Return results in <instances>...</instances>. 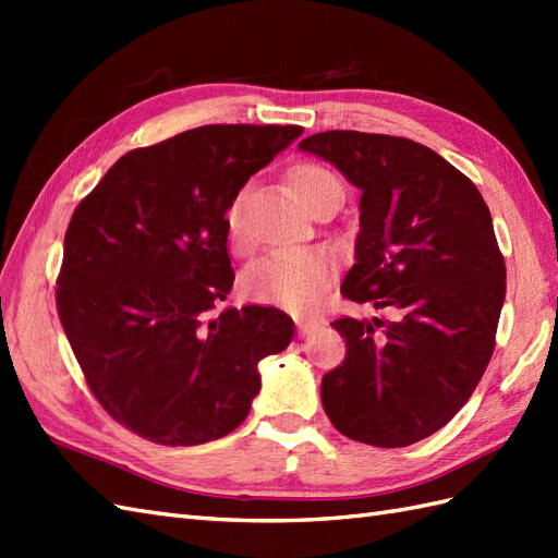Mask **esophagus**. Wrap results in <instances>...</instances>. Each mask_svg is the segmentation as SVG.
<instances>
[{
  "instance_id": "obj_1",
  "label": "esophagus",
  "mask_w": 558,
  "mask_h": 558,
  "mask_svg": "<svg viewBox=\"0 0 558 558\" xmlns=\"http://www.w3.org/2000/svg\"><path fill=\"white\" fill-rule=\"evenodd\" d=\"M318 322H312V318H298V333L300 338H310L316 333Z\"/></svg>"
}]
</instances>
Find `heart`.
Wrapping results in <instances>:
<instances>
[{
    "mask_svg": "<svg viewBox=\"0 0 558 558\" xmlns=\"http://www.w3.org/2000/svg\"><path fill=\"white\" fill-rule=\"evenodd\" d=\"M290 184L306 208H314L318 201L333 192H342L338 177L322 165L300 162L290 170ZM246 192H236L225 208V230L234 248L246 246V220H244ZM336 278V258L324 248H298V252L272 254L260 258L248 268L240 288L246 300L278 306L292 314H306L322 300L324 290Z\"/></svg>",
    "mask_w": 558,
    "mask_h": 558,
    "instance_id": "1",
    "label": "heart"
}]
</instances>
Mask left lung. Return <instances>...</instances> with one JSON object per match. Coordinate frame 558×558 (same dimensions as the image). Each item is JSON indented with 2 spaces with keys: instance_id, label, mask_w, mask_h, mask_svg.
Returning <instances> with one entry per match:
<instances>
[{
  "instance_id": "left-lung-1",
  "label": "left lung",
  "mask_w": 558,
  "mask_h": 558,
  "mask_svg": "<svg viewBox=\"0 0 558 558\" xmlns=\"http://www.w3.org/2000/svg\"><path fill=\"white\" fill-rule=\"evenodd\" d=\"M302 150L362 189L354 264L340 292L388 318L342 316L345 362L322 381L328 420L352 441L402 448L470 400L496 345L506 264L477 186L410 138L322 132Z\"/></svg>"
}]
</instances>
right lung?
Masks as SVG:
<instances>
[{
  "mask_svg": "<svg viewBox=\"0 0 558 558\" xmlns=\"http://www.w3.org/2000/svg\"><path fill=\"white\" fill-rule=\"evenodd\" d=\"M302 126L208 124L117 160L64 234L57 312L86 384L129 432L198 446L244 422L258 362L290 345L276 306L216 312L234 270L225 208Z\"/></svg>",
  "mask_w": 558,
  "mask_h": 558,
  "instance_id": "1",
  "label": "right lung"
}]
</instances>
